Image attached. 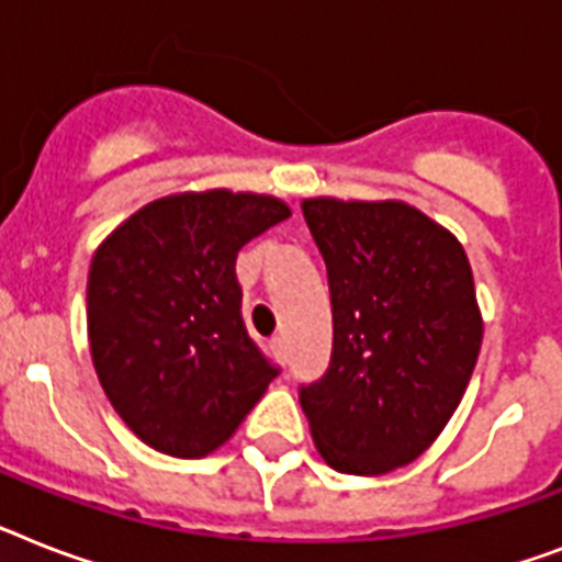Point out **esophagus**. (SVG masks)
I'll use <instances>...</instances> for the list:
<instances>
[{
  "label": "esophagus",
  "mask_w": 562,
  "mask_h": 562,
  "mask_svg": "<svg viewBox=\"0 0 562 562\" xmlns=\"http://www.w3.org/2000/svg\"><path fill=\"white\" fill-rule=\"evenodd\" d=\"M271 352L280 363H285V340L282 337H271Z\"/></svg>",
  "instance_id": "34e87169"
}]
</instances>
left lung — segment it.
<instances>
[{
    "mask_svg": "<svg viewBox=\"0 0 562 562\" xmlns=\"http://www.w3.org/2000/svg\"><path fill=\"white\" fill-rule=\"evenodd\" d=\"M326 262L331 358L300 404L335 471L375 476L436 441L482 346L471 262L445 227L401 202L308 199Z\"/></svg>",
    "mask_w": 562,
    "mask_h": 562,
    "instance_id": "1",
    "label": "left lung"
}]
</instances>
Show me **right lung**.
<instances>
[{
	"instance_id": "1",
	"label": "right lung",
	"mask_w": 562,
	"mask_h": 562,
	"mask_svg": "<svg viewBox=\"0 0 562 562\" xmlns=\"http://www.w3.org/2000/svg\"><path fill=\"white\" fill-rule=\"evenodd\" d=\"M289 216L271 195H170L126 218L91 259V360L112 407L155 450H216L280 375L241 321L236 257Z\"/></svg>"
}]
</instances>
